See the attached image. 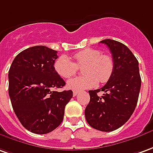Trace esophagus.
Masks as SVG:
<instances>
[{
	"mask_svg": "<svg viewBox=\"0 0 153 153\" xmlns=\"http://www.w3.org/2000/svg\"><path fill=\"white\" fill-rule=\"evenodd\" d=\"M79 94V91H73V96L76 97V96H77Z\"/></svg>",
	"mask_w": 153,
	"mask_h": 153,
	"instance_id": "34e87169",
	"label": "esophagus"
}]
</instances>
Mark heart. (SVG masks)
Returning <instances> with one entry per match:
<instances>
[{"label": "heart", "instance_id": "b5f03b06", "mask_svg": "<svg viewBox=\"0 0 153 153\" xmlns=\"http://www.w3.org/2000/svg\"><path fill=\"white\" fill-rule=\"evenodd\" d=\"M73 62L66 56H61L55 61L56 72L63 78L74 76L79 67L82 68V76H76L67 81L66 87L75 91L96 87L100 82L105 83L111 78L114 71V61L109 55L102 54L97 49L87 48L73 56Z\"/></svg>", "mask_w": 153, "mask_h": 153}]
</instances>
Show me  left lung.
<instances>
[{"instance_id":"8db88e82","label":"left lung","mask_w":153,"mask_h":153,"mask_svg":"<svg viewBox=\"0 0 153 153\" xmlns=\"http://www.w3.org/2000/svg\"><path fill=\"white\" fill-rule=\"evenodd\" d=\"M100 42L110 49L114 71L104 87L89 91L90 102L85 109V117L95 129L112 131L131 117L137 103L142 81L138 61L127 46L111 39ZM100 90L104 92L102 97L97 95Z\"/></svg>"}]
</instances>
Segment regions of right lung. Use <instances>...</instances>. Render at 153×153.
Wrapping results in <instances>:
<instances>
[{"instance_id":"obj_1","label":"right lung","mask_w":153,"mask_h":153,"mask_svg":"<svg viewBox=\"0 0 153 153\" xmlns=\"http://www.w3.org/2000/svg\"><path fill=\"white\" fill-rule=\"evenodd\" d=\"M57 51L36 46L22 51L9 70V96L22 126L36 134H46L62 123L72 91H56L64 82L54 69Z\"/></svg>"}]
</instances>
